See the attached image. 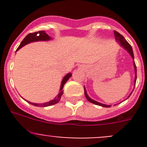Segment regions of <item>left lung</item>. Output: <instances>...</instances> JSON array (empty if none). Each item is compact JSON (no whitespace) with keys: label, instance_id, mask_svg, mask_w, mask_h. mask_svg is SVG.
Segmentation results:
<instances>
[{"label":"left lung","instance_id":"8db88e82","mask_svg":"<svg viewBox=\"0 0 147 147\" xmlns=\"http://www.w3.org/2000/svg\"><path fill=\"white\" fill-rule=\"evenodd\" d=\"M114 34H115V40H116L117 42L118 43H119V45L121 46V47H123V48H124V50H127V53H128L130 55H131V57H132L133 63H134V73H135V76H134V87H135L136 80H137V67H136L135 63H134V53H133L132 47H131V46L129 44V42H127V40H126L125 38H124V37H123L122 35H121V34L119 33V32H117V31H115V30L114 31ZM84 95H85V97H86V98H87V100H88V101L90 102H91V103L94 104V105H99V106L103 107H111V105H105V104L100 103V102H98L95 101V100H92V98H90V97L88 96V94H87V90H86V89H85V87H84ZM132 92H131L130 93L129 95L128 96V97H127V98H129V97H130V95H131V94ZM127 99H126V100H127ZM120 103H121V102H120Z\"/></svg>","mask_w":147,"mask_h":147}]
</instances>
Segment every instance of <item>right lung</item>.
<instances>
[{
	"instance_id": "1",
	"label": "right lung",
	"mask_w": 147,
	"mask_h": 147,
	"mask_svg": "<svg viewBox=\"0 0 147 147\" xmlns=\"http://www.w3.org/2000/svg\"><path fill=\"white\" fill-rule=\"evenodd\" d=\"M53 40V38H51L50 36H49L47 33L45 32V31H38V32H33V33H30L28 34L27 36L23 39V40L22 41L21 43L20 44L19 47H18L17 50L18 51V50H20L21 47H23V46H25L26 45H27L28 43H30V42H38V41H48V40ZM72 76V73L69 72V73L67 74L63 78V80L61 82V84H60V92L58 93L57 96L55 97L53 100H50V101L45 102V103H32V102H30L29 101H27L26 100V102H28V103L31 104V105H34V106L36 107H48V106H51V105H55L57 104V102H59V101L60 100V98H61L62 95L63 94V87H64L65 84L67 82L68 80L69 79V78H71Z\"/></svg>"
}]
</instances>
